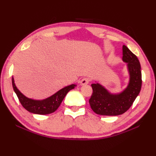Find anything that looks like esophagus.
Returning <instances> with one entry per match:
<instances>
[{
	"label": "esophagus",
	"instance_id": "esophagus-1",
	"mask_svg": "<svg viewBox=\"0 0 156 156\" xmlns=\"http://www.w3.org/2000/svg\"><path fill=\"white\" fill-rule=\"evenodd\" d=\"M89 82H90V79L87 77H84L82 78V80L80 82V85H85V84H87Z\"/></svg>",
	"mask_w": 156,
	"mask_h": 156
}]
</instances>
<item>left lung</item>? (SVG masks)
Returning <instances> with one entry per match:
<instances>
[{
	"mask_svg": "<svg viewBox=\"0 0 156 156\" xmlns=\"http://www.w3.org/2000/svg\"><path fill=\"white\" fill-rule=\"evenodd\" d=\"M122 60L127 62L130 80L127 87L122 93L111 94L100 84H92L93 93L89 102L91 108L97 114L118 115L125 113L133 105L142 87L141 67L138 58L128 47L122 46Z\"/></svg>",
	"mask_w": 156,
	"mask_h": 156,
	"instance_id": "obj_1",
	"label": "left lung"
}]
</instances>
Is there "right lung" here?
Segmentation results:
<instances>
[{
  "label": "right lung",
  "mask_w": 156,
  "mask_h": 156,
  "mask_svg": "<svg viewBox=\"0 0 156 156\" xmlns=\"http://www.w3.org/2000/svg\"><path fill=\"white\" fill-rule=\"evenodd\" d=\"M12 86L20 104L26 110L31 113H36V114L46 115L54 112L59 107L67 94L74 88L76 85L75 84H71L69 86L65 87V88L60 89V91L51 97L43 100H34L25 97L16 88L13 78Z\"/></svg>",
  "instance_id": "1"
}]
</instances>
